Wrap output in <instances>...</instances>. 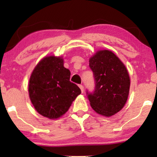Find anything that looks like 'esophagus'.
<instances>
[{"label": "esophagus", "mask_w": 157, "mask_h": 157, "mask_svg": "<svg viewBox=\"0 0 157 157\" xmlns=\"http://www.w3.org/2000/svg\"><path fill=\"white\" fill-rule=\"evenodd\" d=\"M78 86H79V88H80V89H81V92H82V93H83V90H84V87H83V85H79Z\"/></svg>", "instance_id": "34e87169"}]
</instances>
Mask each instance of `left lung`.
I'll return each mask as SVG.
<instances>
[{
    "label": "left lung",
    "mask_w": 157,
    "mask_h": 157,
    "mask_svg": "<svg viewBox=\"0 0 157 157\" xmlns=\"http://www.w3.org/2000/svg\"><path fill=\"white\" fill-rule=\"evenodd\" d=\"M94 74V91L86 90L91 106L96 112L111 117L125 105L129 92L130 78L125 66L110 51H99L89 60Z\"/></svg>",
    "instance_id": "1"
}]
</instances>
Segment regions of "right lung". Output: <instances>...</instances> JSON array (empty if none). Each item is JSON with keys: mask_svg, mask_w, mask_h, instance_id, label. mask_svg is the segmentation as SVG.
<instances>
[{"mask_svg": "<svg viewBox=\"0 0 157 157\" xmlns=\"http://www.w3.org/2000/svg\"><path fill=\"white\" fill-rule=\"evenodd\" d=\"M70 71L63 66V60L48 56L34 68L29 81V96L36 110L49 119H57L68 110L81 93L70 81Z\"/></svg>", "mask_w": 157, "mask_h": 157, "instance_id": "obj_1", "label": "right lung"}]
</instances>
